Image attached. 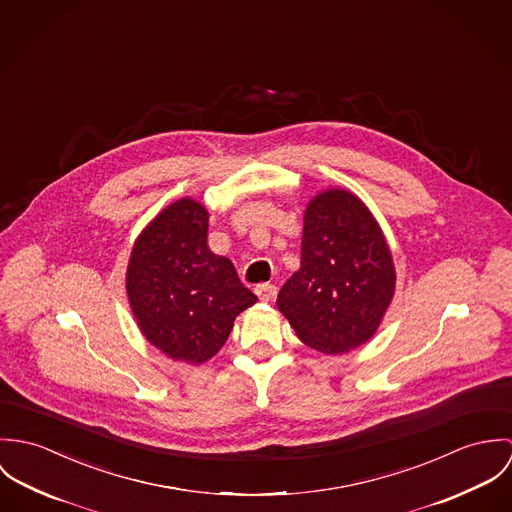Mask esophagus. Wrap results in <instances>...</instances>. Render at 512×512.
<instances>
[{
    "instance_id": "esophagus-1",
    "label": "esophagus",
    "mask_w": 512,
    "mask_h": 512,
    "mask_svg": "<svg viewBox=\"0 0 512 512\" xmlns=\"http://www.w3.org/2000/svg\"><path fill=\"white\" fill-rule=\"evenodd\" d=\"M255 292H257L261 302H271L277 296V286L275 284H259L255 288Z\"/></svg>"
}]
</instances>
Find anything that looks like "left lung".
<instances>
[{
	"label": "left lung",
	"instance_id": "left-lung-1",
	"mask_svg": "<svg viewBox=\"0 0 512 512\" xmlns=\"http://www.w3.org/2000/svg\"><path fill=\"white\" fill-rule=\"evenodd\" d=\"M395 286L391 247L365 202L338 186L318 192L304 210L300 269L277 296L300 341L326 355L367 343Z\"/></svg>",
	"mask_w": 512,
	"mask_h": 512
}]
</instances>
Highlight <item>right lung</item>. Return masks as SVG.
Segmentation results:
<instances>
[{"label": "right lung", "instance_id": "1", "mask_svg": "<svg viewBox=\"0 0 512 512\" xmlns=\"http://www.w3.org/2000/svg\"><path fill=\"white\" fill-rule=\"evenodd\" d=\"M208 210L180 198L137 235L125 273L127 300L145 340L174 361L200 365L257 302L228 257L208 247Z\"/></svg>", "mask_w": 512, "mask_h": 512}]
</instances>
